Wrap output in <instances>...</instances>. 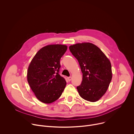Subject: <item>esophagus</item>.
<instances>
[{
	"label": "esophagus",
	"instance_id": "34e87169",
	"mask_svg": "<svg viewBox=\"0 0 134 134\" xmlns=\"http://www.w3.org/2000/svg\"><path fill=\"white\" fill-rule=\"evenodd\" d=\"M67 80H68V81L69 82H70L71 81V77H67Z\"/></svg>",
	"mask_w": 134,
	"mask_h": 134
}]
</instances>
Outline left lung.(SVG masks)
Returning a JSON list of instances; mask_svg holds the SVG:
<instances>
[{
  "instance_id": "1",
  "label": "left lung",
  "mask_w": 134,
  "mask_h": 134,
  "mask_svg": "<svg viewBox=\"0 0 134 134\" xmlns=\"http://www.w3.org/2000/svg\"><path fill=\"white\" fill-rule=\"evenodd\" d=\"M69 49L77 59L83 74L82 83L77 87L80 95L88 101H98L111 81L110 60L99 48L91 43H76Z\"/></svg>"
}]
</instances>
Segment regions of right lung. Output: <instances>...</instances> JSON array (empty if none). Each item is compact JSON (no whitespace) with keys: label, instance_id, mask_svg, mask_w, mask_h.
<instances>
[{"label":"right lung","instance_id":"right-lung-1","mask_svg":"<svg viewBox=\"0 0 134 134\" xmlns=\"http://www.w3.org/2000/svg\"><path fill=\"white\" fill-rule=\"evenodd\" d=\"M67 49L62 44H51L38 51L28 68L27 78L36 98L44 103L58 99L66 85L59 75L60 60Z\"/></svg>","mask_w":134,"mask_h":134}]
</instances>
